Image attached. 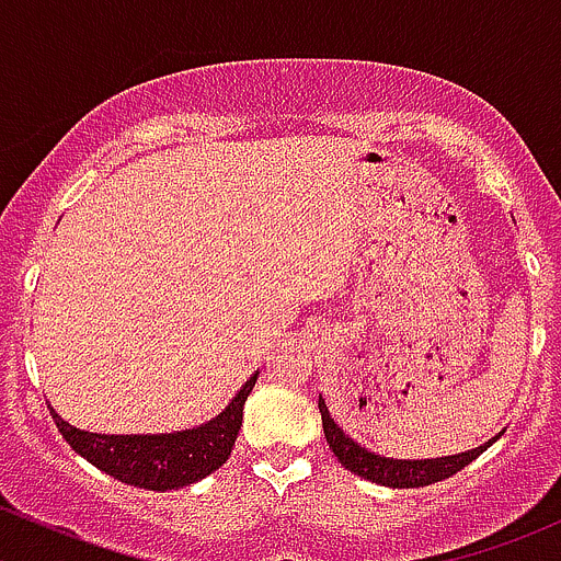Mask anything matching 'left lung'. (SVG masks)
Returning a JSON list of instances; mask_svg holds the SVG:
<instances>
[{
    "label": "left lung",
    "mask_w": 561,
    "mask_h": 561,
    "mask_svg": "<svg viewBox=\"0 0 561 561\" xmlns=\"http://www.w3.org/2000/svg\"><path fill=\"white\" fill-rule=\"evenodd\" d=\"M320 415H322V432H325L328 448L333 450V456L350 469V472L360 474V478L371 480V483L390 485V489H423V485L439 483V480L450 478V474L461 472L467 463H472L474 458L483 454L491 443H496V437L489 445H480V448L467 450V454L458 456H445V458H423V461H401V458H382L377 454H369L366 448H360L358 443L347 437L342 428L333 423L331 412H328L325 401L320 396Z\"/></svg>",
    "instance_id": "left-lung-1"
}]
</instances>
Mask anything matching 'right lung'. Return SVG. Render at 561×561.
<instances>
[{
    "label": "right lung",
    "instance_id": "obj_1",
    "mask_svg": "<svg viewBox=\"0 0 561 561\" xmlns=\"http://www.w3.org/2000/svg\"><path fill=\"white\" fill-rule=\"evenodd\" d=\"M254 380L257 375L249 377L244 388L214 421L203 423L201 428H192V432L175 434H144V437L118 434L116 437V434L81 432L61 415H56L54 407H48L61 437L89 463L127 485H138L146 491H168L184 489L228 461L236 437H239L241 421H244V401L252 393Z\"/></svg>",
    "mask_w": 561,
    "mask_h": 561
}]
</instances>
